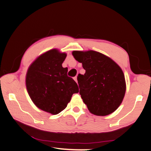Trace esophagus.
Wrapping results in <instances>:
<instances>
[{"mask_svg": "<svg viewBox=\"0 0 151 151\" xmlns=\"http://www.w3.org/2000/svg\"><path fill=\"white\" fill-rule=\"evenodd\" d=\"M74 80L76 81V83H78V81H77V76H75V77H74Z\"/></svg>", "mask_w": 151, "mask_h": 151, "instance_id": "1", "label": "esophagus"}]
</instances>
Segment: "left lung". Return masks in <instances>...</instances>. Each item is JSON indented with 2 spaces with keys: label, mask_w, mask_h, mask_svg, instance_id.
Returning <instances> with one entry per match:
<instances>
[{
  "label": "left lung",
  "mask_w": 151,
  "mask_h": 151,
  "mask_svg": "<svg viewBox=\"0 0 151 151\" xmlns=\"http://www.w3.org/2000/svg\"><path fill=\"white\" fill-rule=\"evenodd\" d=\"M73 56L86 70L78 74L80 94L91 113L106 116L121 105L126 93L123 71L116 63L97 51L74 50Z\"/></svg>",
  "instance_id": "obj_1"
}]
</instances>
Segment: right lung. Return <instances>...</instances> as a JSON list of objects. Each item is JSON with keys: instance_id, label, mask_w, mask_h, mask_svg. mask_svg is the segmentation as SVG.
I'll list each match as a JSON object with an SVG mask.
<instances>
[{"instance_id": "1", "label": "right lung", "mask_w": 151, "mask_h": 151, "mask_svg": "<svg viewBox=\"0 0 151 151\" xmlns=\"http://www.w3.org/2000/svg\"><path fill=\"white\" fill-rule=\"evenodd\" d=\"M66 55L57 48L48 50L30 64L26 75L27 90L33 103L54 115L79 92L76 82L67 76L68 68L62 66Z\"/></svg>"}]
</instances>
